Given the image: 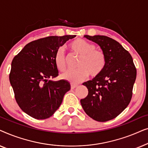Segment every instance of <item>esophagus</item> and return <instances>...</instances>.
<instances>
[{
	"label": "esophagus",
	"instance_id": "34e87169",
	"mask_svg": "<svg viewBox=\"0 0 148 148\" xmlns=\"http://www.w3.org/2000/svg\"><path fill=\"white\" fill-rule=\"evenodd\" d=\"M77 85H75V84H71V88L72 89H75V88H77Z\"/></svg>",
	"mask_w": 148,
	"mask_h": 148
}]
</instances>
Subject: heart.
Listing matches in <instances>:
<instances>
[{
  "label": "heart",
  "instance_id": "heart-1",
  "mask_svg": "<svg viewBox=\"0 0 148 148\" xmlns=\"http://www.w3.org/2000/svg\"><path fill=\"white\" fill-rule=\"evenodd\" d=\"M69 47L74 54L79 56L77 69L68 70L61 75L63 79L72 84H78L87 78L89 73L96 77L100 74L106 65V56L102 50L96 49L94 44L78 38L70 44ZM54 62L58 70L66 68V58L64 50L59 48L54 55Z\"/></svg>",
  "mask_w": 148,
  "mask_h": 148
}]
</instances>
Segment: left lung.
I'll return each mask as SVG.
<instances>
[{
    "instance_id": "obj_1",
    "label": "left lung",
    "mask_w": 148,
    "mask_h": 148,
    "mask_svg": "<svg viewBox=\"0 0 148 148\" xmlns=\"http://www.w3.org/2000/svg\"><path fill=\"white\" fill-rule=\"evenodd\" d=\"M84 38L99 45L106 56V65L100 74L83 84L88 94L80 102L89 116L105 122L116 117L129 105L137 71L132 56L116 40L99 35Z\"/></svg>"
}]
</instances>
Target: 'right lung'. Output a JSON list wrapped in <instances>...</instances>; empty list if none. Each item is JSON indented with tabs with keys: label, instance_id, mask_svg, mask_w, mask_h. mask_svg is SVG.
I'll return each mask as SVG.
<instances>
[{
	"label": "right lung",
	"instance_id": "obj_1",
	"mask_svg": "<svg viewBox=\"0 0 148 148\" xmlns=\"http://www.w3.org/2000/svg\"><path fill=\"white\" fill-rule=\"evenodd\" d=\"M75 35L48 36L28 43L11 62L9 81L18 105L36 119L49 118L70 90L68 81H52L58 75L54 55Z\"/></svg>",
	"mask_w": 148,
	"mask_h": 148
}]
</instances>
